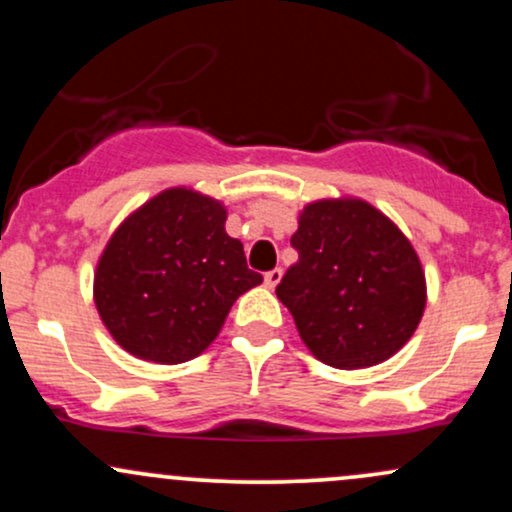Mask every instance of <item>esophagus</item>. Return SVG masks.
I'll return each instance as SVG.
<instances>
[{
    "label": "esophagus",
    "mask_w": 512,
    "mask_h": 512,
    "mask_svg": "<svg viewBox=\"0 0 512 512\" xmlns=\"http://www.w3.org/2000/svg\"><path fill=\"white\" fill-rule=\"evenodd\" d=\"M281 276H284V272H281L279 267H276V269H269V272L264 274V284H267L269 289H274V286L279 284V281H281Z\"/></svg>",
    "instance_id": "1"
}]
</instances>
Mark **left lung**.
Here are the masks:
<instances>
[{
  "label": "left lung",
  "instance_id": "8db88e82",
  "mask_svg": "<svg viewBox=\"0 0 512 512\" xmlns=\"http://www.w3.org/2000/svg\"><path fill=\"white\" fill-rule=\"evenodd\" d=\"M291 245L298 262L276 296L315 358L368 368L409 342L426 308V279L385 214L363 199H320L303 209Z\"/></svg>",
  "mask_w": 512,
  "mask_h": 512
}]
</instances>
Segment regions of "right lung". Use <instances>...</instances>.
<instances>
[{
	"instance_id": "1",
	"label": "right lung",
	"mask_w": 512,
	"mask_h": 512,
	"mask_svg": "<svg viewBox=\"0 0 512 512\" xmlns=\"http://www.w3.org/2000/svg\"><path fill=\"white\" fill-rule=\"evenodd\" d=\"M216 199L173 187L139 207L98 260L93 298L132 356L185 363L214 342L238 296L262 284Z\"/></svg>"
}]
</instances>
